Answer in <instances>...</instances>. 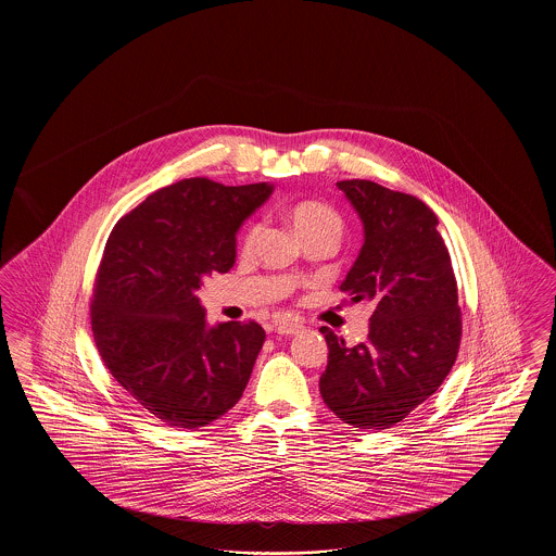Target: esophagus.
I'll return each mask as SVG.
<instances>
[{
  "label": "esophagus",
  "instance_id": "1",
  "mask_svg": "<svg viewBox=\"0 0 556 556\" xmlns=\"http://www.w3.org/2000/svg\"><path fill=\"white\" fill-rule=\"evenodd\" d=\"M273 329L279 336H295V333L302 331V325L298 320H293V318H275L273 320Z\"/></svg>",
  "mask_w": 556,
  "mask_h": 556
}]
</instances>
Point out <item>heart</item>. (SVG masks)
Here are the masks:
<instances>
[{
	"label": "heart",
	"instance_id": "obj_1",
	"mask_svg": "<svg viewBox=\"0 0 556 556\" xmlns=\"http://www.w3.org/2000/svg\"><path fill=\"white\" fill-rule=\"evenodd\" d=\"M291 225L295 229V233L300 238H306L311 233H320V231H329L333 236H342L344 231V220L338 212L333 211L327 204L320 202H302L298 206H293L290 212ZM261 233V225H250L245 236H243V250H250L254 245V241Z\"/></svg>",
	"mask_w": 556,
	"mask_h": 556
}]
</instances>
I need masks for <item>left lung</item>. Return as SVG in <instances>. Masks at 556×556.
Segmentation results:
<instances>
[{"mask_svg": "<svg viewBox=\"0 0 556 556\" xmlns=\"http://www.w3.org/2000/svg\"><path fill=\"white\" fill-rule=\"evenodd\" d=\"M338 187L365 227L340 290L375 311L367 340L352 348L320 329L329 361L318 388L344 424L388 429L424 404L456 361L463 333L456 279L438 216L419 198L367 179Z\"/></svg>", "mask_w": 556, "mask_h": 556, "instance_id": "left-lung-1", "label": "left lung"}]
</instances>
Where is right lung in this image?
<instances>
[{"instance_id":"add662e5","label":"right lung","mask_w":556,"mask_h":556,"mask_svg":"<svg viewBox=\"0 0 556 556\" xmlns=\"http://www.w3.org/2000/svg\"><path fill=\"white\" fill-rule=\"evenodd\" d=\"M273 186L184 179L112 229L96 275L91 331L110 375L164 425L206 427L243 394L265 329L206 325L195 290L236 263L241 223Z\"/></svg>"}]
</instances>
